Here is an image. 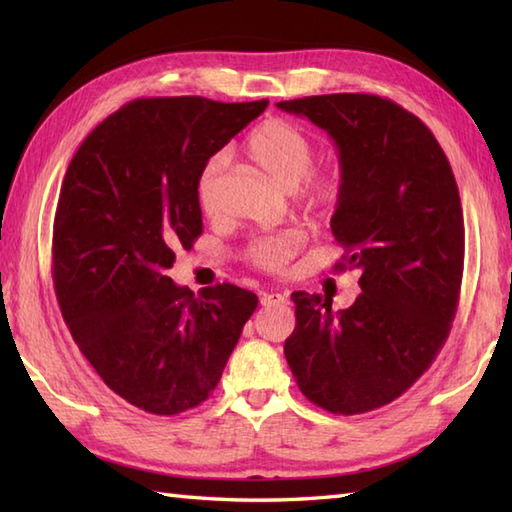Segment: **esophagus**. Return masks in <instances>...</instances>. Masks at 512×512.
Instances as JSON below:
<instances>
[{
  "label": "esophagus",
  "instance_id": "1",
  "mask_svg": "<svg viewBox=\"0 0 512 512\" xmlns=\"http://www.w3.org/2000/svg\"><path fill=\"white\" fill-rule=\"evenodd\" d=\"M284 303H288V297L281 292H264L262 295V306H284Z\"/></svg>",
  "mask_w": 512,
  "mask_h": 512
}]
</instances>
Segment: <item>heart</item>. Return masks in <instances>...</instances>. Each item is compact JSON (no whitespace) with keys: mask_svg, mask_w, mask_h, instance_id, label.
<instances>
[{"mask_svg":"<svg viewBox=\"0 0 512 512\" xmlns=\"http://www.w3.org/2000/svg\"><path fill=\"white\" fill-rule=\"evenodd\" d=\"M246 154L273 178L281 189L295 191L303 211L310 217H325L334 211L343 193V171L336 165L312 169L314 165V140L301 127L288 121H266L259 125L246 140ZM224 169V158L213 156L202 167L195 193L204 213L213 215L220 202V176ZM301 246L299 231H281L264 235L248 246V262L268 270L281 273Z\"/></svg>","mask_w":512,"mask_h":512,"instance_id":"b5f03b06","label":"heart"}]
</instances>
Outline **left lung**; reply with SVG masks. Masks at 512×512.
Segmentation results:
<instances>
[{
  "instance_id": "1",
  "label": "left lung",
  "mask_w": 512,
  "mask_h": 512,
  "mask_svg": "<svg viewBox=\"0 0 512 512\" xmlns=\"http://www.w3.org/2000/svg\"><path fill=\"white\" fill-rule=\"evenodd\" d=\"M339 149L343 193L332 215L345 248L336 270H361L347 310L292 292L297 325L284 354L301 394L354 416L389 405L427 372L451 332L464 270L460 191L436 136L376 94L281 101Z\"/></svg>"
}]
</instances>
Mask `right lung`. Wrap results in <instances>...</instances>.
<instances>
[{
	"instance_id": "1",
	"label": "right lung",
	"mask_w": 512,
	"mask_h": 512,
	"mask_svg": "<svg viewBox=\"0 0 512 512\" xmlns=\"http://www.w3.org/2000/svg\"><path fill=\"white\" fill-rule=\"evenodd\" d=\"M268 101L136 99L96 125L61 184L52 281L96 374L156 416L198 407L220 383L257 295L233 284L195 297L167 270L202 235V167Z\"/></svg>"
}]
</instances>
